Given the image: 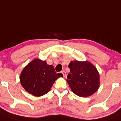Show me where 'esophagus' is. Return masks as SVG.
<instances>
[{"instance_id":"obj_1","label":"esophagus","mask_w":121,"mask_h":121,"mask_svg":"<svg viewBox=\"0 0 121 121\" xmlns=\"http://www.w3.org/2000/svg\"><path fill=\"white\" fill-rule=\"evenodd\" d=\"M61 73H62L63 75H64V77H66V72H65V71H62V72H61Z\"/></svg>"}]
</instances>
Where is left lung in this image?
I'll list each match as a JSON object with an SVG mask.
<instances>
[{
    "label": "left lung",
    "instance_id": "left-lung-1",
    "mask_svg": "<svg viewBox=\"0 0 121 121\" xmlns=\"http://www.w3.org/2000/svg\"><path fill=\"white\" fill-rule=\"evenodd\" d=\"M70 73L68 84L73 93L82 97L91 96L98 90L100 75L94 65L88 61H71L68 65Z\"/></svg>",
    "mask_w": 121,
    "mask_h": 121
}]
</instances>
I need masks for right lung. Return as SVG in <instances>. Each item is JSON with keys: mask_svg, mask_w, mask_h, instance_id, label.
Instances as JSON below:
<instances>
[{"mask_svg": "<svg viewBox=\"0 0 121 121\" xmlns=\"http://www.w3.org/2000/svg\"><path fill=\"white\" fill-rule=\"evenodd\" d=\"M62 73H56L53 66L46 61L34 59L25 66L21 73V86L30 94L40 97L47 94L53 84Z\"/></svg>", "mask_w": 121, "mask_h": 121, "instance_id": "add662e5", "label": "right lung"}]
</instances>
